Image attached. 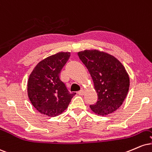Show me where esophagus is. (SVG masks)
<instances>
[{"label":"esophagus","instance_id":"34e87169","mask_svg":"<svg viewBox=\"0 0 152 152\" xmlns=\"http://www.w3.org/2000/svg\"><path fill=\"white\" fill-rule=\"evenodd\" d=\"M84 93H85V91H84L83 90H80L79 92H78V94H79L80 95H83Z\"/></svg>","mask_w":152,"mask_h":152}]
</instances>
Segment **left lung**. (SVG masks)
I'll return each instance as SVG.
<instances>
[{"instance_id":"8db88e82","label":"left lung","mask_w":152,"mask_h":152,"mask_svg":"<svg viewBox=\"0 0 152 152\" xmlns=\"http://www.w3.org/2000/svg\"><path fill=\"white\" fill-rule=\"evenodd\" d=\"M78 56L85 64L93 80L97 102L91 110L99 115H107L122 104L127 95L129 77L117 59L98 50H84Z\"/></svg>"}]
</instances>
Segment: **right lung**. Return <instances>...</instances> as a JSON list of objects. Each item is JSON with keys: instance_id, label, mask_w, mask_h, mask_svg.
Instances as JSON below:
<instances>
[{"instance_id": "1", "label": "right lung", "mask_w": 152, "mask_h": 152, "mask_svg": "<svg viewBox=\"0 0 152 152\" xmlns=\"http://www.w3.org/2000/svg\"><path fill=\"white\" fill-rule=\"evenodd\" d=\"M70 57L69 53H58L37 64L28 82V94L39 112L55 117L67 108L76 93L69 92L60 80V72Z\"/></svg>"}]
</instances>
